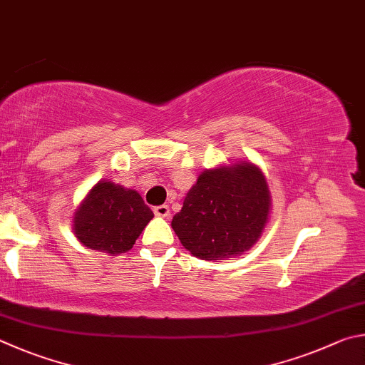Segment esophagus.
Listing matches in <instances>:
<instances>
[{
    "label": "esophagus",
    "instance_id": "34e87169",
    "mask_svg": "<svg viewBox=\"0 0 365 365\" xmlns=\"http://www.w3.org/2000/svg\"><path fill=\"white\" fill-rule=\"evenodd\" d=\"M153 213H155L157 216H163V218H166V216H170V207L168 205H157V207H153Z\"/></svg>",
    "mask_w": 365,
    "mask_h": 365
}]
</instances>
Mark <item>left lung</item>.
<instances>
[{
    "label": "left lung",
    "instance_id": "8db88e82",
    "mask_svg": "<svg viewBox=\"0 0 365 365\" xmlns=\"http://www.w3.org/2000/svg\"><path fill=\"white\" fill-rule=\"evenodd\" d=\"M269 205L266 179L255 165L207 170L187 192L171 226L197 258L237 257L259 239Z\"/></svg>",
    "mask_w": 365,
    "mask_h": 365
}]
</instances>
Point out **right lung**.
<instances>
[{"label": "right lung", "mask_w": 365, "mask_h": 365, "mask_svg": "<svg viewBox=\"0 0 365 365\" xmlns=\"http://www.w3.org/2000/svg\"><path fill=\"white\" fill-rule=\"evenodd\" d=\"M153 218L136 190L101 181L88 194L75 215V234L91 250L125 253Z\"/></svg>", "instance_id": "add662e5"}]
</instances>
